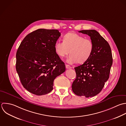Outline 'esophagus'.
Here are the masks:
<instances>
[{"label":"esophagus","mask_w":126,"mask_h":126,"mask_svg":"<svg viewBox=\"0 0 126 126\" xmlns=\"http://www.w3.org/2000/svg\"><path fill=\"white\" fill-rule=\"evenodd\" d=\"M66 68L67 69H71V68H72V67L70 66H69V65H67V64L66 65Z\"/></svg>","instance_id":"1"}]
</instances>
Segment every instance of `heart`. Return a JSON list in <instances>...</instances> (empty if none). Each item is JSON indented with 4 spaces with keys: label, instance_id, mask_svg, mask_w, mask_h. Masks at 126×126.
<instances>
[{
    "label": "heart",
    "instance_id": "obj_1",
    "mask_svg": "<svg viewBox=\"0 0 126 126\" xmlns=\"http://www.w3.org/2000/svg\"><path fill=\"white\" fill-rule=\"evenodd\" d=\"M56 54L63 57L71 53L67 61L71 64L77 62L82 64L91 56L93 51V44L88 38H84L81 35L74 32L66 34L63 38V42L57 41L55 44Z\"/></svg>",
    "mask_w": 126,
    "mask_h": 126
}]
</instances>
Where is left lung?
<instances>
[{"label": "left lung", "mask_w": 126, "mask_h": 126, "mask_svg": "<svg viewBox=\"0 0 126 126\" xmlns=\"http://www.w3.org/2000/svg\"><path fill=\"white\" fill-rule=\"evenodd\" d=\"M90 37L93 51L90 57L82 65L75 68L77 77L72 90L77 95L86 98L98 94L108 80L112 65V56L108 42L95 30L79 31Z\"/></svg>", "instance_id": "1"}]
</instances>
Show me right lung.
I'll return each mask as SVG.
<instances>
[{
  "label": "right lung",
  "mask_w": 126,
  "mask_h": 126,
  "mask_svg": "<svg viewBox=\"0 0 126 126\" xmlns=\"http://www.w3.org/2000/svg\"><path fill=\"white\" fill-rule=\"evenodd\" d=\"M60 35L57 29H39L26 35L17 49L16 72L23 87L34 95L51 92L54 79L65 71L54 47Z\"/></svg>",
  "instance_id": "right-lung-1"
}]
</instances>
